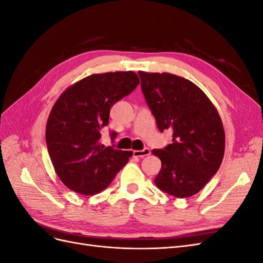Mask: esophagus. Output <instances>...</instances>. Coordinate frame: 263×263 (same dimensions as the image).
I'll use <instances>...</instances> for the list:
<instances>
[{
	"instance_id": "obj_1",
	"label": "esophagus",
	"mask_w": 263,
	"mask_h": 263,
	"mask_svg": "<svg viewBox=\"0 0 263 263\" xmlns=\"http://www.w3.org/2000/svg\"><path fill=\"white\" fill-rule=\"evenodd\" d=\"M151 153H150V149L149 148H145L142 150H134L133 151V155L134 157H138V158H144V157H147L149 156Z\"/></svg>"
}]
</instances>
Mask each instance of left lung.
Listing matches in <instances>:
<instances>
[{
	"instance_id": "1",
	"label": "left lung",
	"mask_w": 263,
	"mask_h": 263,
	"mask_svg": "<svg viewBox=\"0 0 263 263\" xmlns=\"http://www.w3.org/2000/svg\"><path fill=\"white\" fill-rule=\"evenodd\" d=\"M138 74L158 129L173 132L172 144L153 150L161 160L156 185L176 197L192 196L208 184L222 161L225 132L220 116L190 80L166 72Z\"/></svg>"
}]
</instances>
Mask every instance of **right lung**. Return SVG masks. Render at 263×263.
<instances>
[{
  "mask_svg": "<svg viewBox=\"0 0 263 263\" xmlns=\"http://www.w3.org/2000/svg\"><path fill=\"white\" fill-rule=\"evenodd\" d=\"M138 84L134 71L91 74L69 86L54 103L46 125L47 148L57 176L73 192L100 193L133 156L114 145L105 147L100 139L110 107Z\"/></svg>",
  "mask_w": 263,
  "mask_h": 263,
  "instance_id": "add662e5",
  "label": "right lung"
}]
</instances>
